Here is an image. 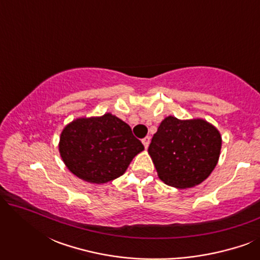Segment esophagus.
Instances as JSON below:
<instances>
[{
	"instance_id": "esophagus-1",
	"label": "esophagus",
	"mask_w": 260,
	"mask_h": 260,
	"mask_svg": "<svg viewBox=\"0 0 260 260\" xmlns=\"http://www.w3.org/2000/svg\"><path fill=\"white\" fill-rule=\"evenodd\" d=\"M142 143H143L145 149H148L149 144H150V136H147L145 138H143V140H142Z\"/></svg>"
}]
</instances>
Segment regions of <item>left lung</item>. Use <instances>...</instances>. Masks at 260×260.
I'll use <instances>...</instances> for the list:
<instances>
[{
    "instance_id": "8db88e82",
    "label": "left lung",
    "mask_w": 260,
    "mask_h": 260,
    "mask_svg": "<svg viewBox=\"0 0 260 260\" xmlns=\"http://www.w3.org/2000/svg\"><path fill=\"white\" fill-rule=\"evenodd\" d=\"M221 135L204 118L168 116L159 124L148 152L159 180L186 189L211 175L220 157Z\"/></svg>"
}]
</instances>
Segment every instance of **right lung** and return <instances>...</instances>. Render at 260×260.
I'll list each match as a JSON object with an SVG mask.
<instances>
[{
  "label": "right lung",
  "mask_w": 260,
  "mask_h": 260,
  "mask_svg": "<svg viewBox=\"0 0 260 260\" xmlns=\"http://www.w3.org/2000/svg\"><path fill=\"white\" fill-rule=\"evenodd\" d=\"M144 150L131 127L112 113L79 117L60 134L59 152L67 169L90 183H106L122 176Z\"/></svg>",
  "instance_id": "add662e5"
}]
</instances>
